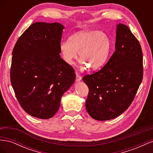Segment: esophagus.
Segmentation results:
<instances>
[{"label":"esophagus","instance_id":"1","mask_svg":"<svg viewBox=\"0 0 153 153\" xmlns=\"http://www.w3.org/2000/svg\"><path fill=\"white\" fill-rule=\"evenodd\" d=\"M82 80V76L78 75V73L76 74V81H80Z\"/></svg>","mask_w":153,"mask_h":153}]
</instances>
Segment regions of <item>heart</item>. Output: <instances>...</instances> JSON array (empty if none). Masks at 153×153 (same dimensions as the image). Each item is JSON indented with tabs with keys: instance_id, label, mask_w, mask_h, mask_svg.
<instances>
[{
	"instance_id": "obj_1",
	"label": "heart",
	"mask_w": 153,
	"mask_h": 153,
	"mask_svg": "<svg viewBox=\"0 0 153 153\" xmlns=\"http://www.w3.org/2000/svg\"><path fill=\"white\" fill-rule=\"evenodd\" d=\"M108 36L99 31H82L73 35L68 41L60 44L63 60L72 65L77 59V52L83 65L91 70L100 68L106 61L110 49Z\"/></svg>"
}]
</instances>
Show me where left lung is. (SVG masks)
Masks as SVG:
<instances>
[{
	"label": "left lung",
	"instance_id": "1",
	"mask_svg": "<svg viewBox=\"0 0 153 153\" xmlns=\"http://www.w3.org/2000/svg\"><path fill=\"white\" fill-rule=\"evenodd\" d=\"M115 51L99 71L83 77L89 88L85 102L94 119H114L133 101L143 78V55L139 41L128 27L117 25Z\"/></svg>",
	"mask_w": 153,
	"mask_h": 153
}]
</instances>
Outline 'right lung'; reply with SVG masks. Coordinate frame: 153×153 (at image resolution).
I'll use <instances>...</instances> for the list:
<instances>
[{"mask_svg":"<svg viewBox=\"0 0 153 153\" xmlns=\"http://www.w3.org/2000/svg\"><path fill=\"white\" fill-rule=\"evenodd\" d=\"M64 29L59 23H34L14 47L11 83L18 103L32 117H52L75 82V70L60 55Z\"/></svg>","mask_w":153,"mask_h":153,"instance_id":"1","label":"right lung"}]
</instances>
